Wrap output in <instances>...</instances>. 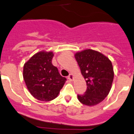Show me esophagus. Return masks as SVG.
<instances>
[{"mask_svg":"<svg viewBox=\"0 0 134 134\" xmlns=\"http://www.w3.org/2000/svg\"><path fill=\"white\" fill-rule=\"evenodd\" d=\"M68 79H69V81H72L73 79H74V76H73L72 74H70L69 76H68Z\"/></svg>","mask_w":134,"mask_h":134,"instance_id":"esophagus-1","label":"esophagus"}]
</instances>
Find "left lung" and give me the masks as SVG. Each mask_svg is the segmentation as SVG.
Returning <instances> with one entry per match:
<instances>
[{"instance_id":"1","label":"left lung","mask_w":134,"mask_h":134,"mask_svg":"<svg viewBox=\"0 0 134 134\" xmlns=\"http://www.w3.org/2000/svg\"><path fill=\"white\" fill-rule=\"evenodd\" d=\"M75 57L87 86L84 94L78 95L79 100L89 106L98 104L111 89L114 79L111 61L102 53L92 49L77 52Z\"/></svg>"}]
</instances>
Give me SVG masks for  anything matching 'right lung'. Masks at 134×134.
<instances>
[{
    "mask_svg": "<svg viewBox=\"0 0 134 134\" xmlns=\"http://www.w3.org/2000/svg\"><path fill=\"white\" fill-rule=\"evenodd\" d=\"M52 51H40L25 63L23 77L30 93L41 101L53 100L59 94L66 79L52 64Z\"/></svg>",
    "mask_w": 134,
    "mask_h": 134,
    "instance_id": "add662e5",
    "label": "right lung"
}]
</instances>
